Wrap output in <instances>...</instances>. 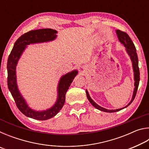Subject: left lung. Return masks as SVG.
I'll use <instances>...</instances> for the list:
<instances>
[{"mask_svg":"<svg viewBox=\"0 0 149 149\" xmlns=\"http://www.w3.org/2000/svg\"><path fill=\"white\" fill-rule=\"evenodd\" d=\"M116 33H117V35L118 37V39H119V41L121 42V43H122L123 45H124L125 47L126 48V50H127L128 54L130 55L131 60H132V61L133 72H134V79H135V87L134 89V91H133L132 99V100H131L129 104H128V105H127L125 107H124V108H126L133 102V100L135 99L136 94H137L139 84L140 73H139V64H138L139 62H138L137 50H136V48L135 47L134 44H133V41H132V39H131L129 35L126 33L125 32L120 31V30H119V29L116 30ZM86 94H87V99L89 100L91 104L93 107L97 108V109L103 111V112H118V111H120V110H122L123 108H120V109H117V110L106 109V108L100 107V106L98 105L97 103H95L94 101H93V100L91 99V98L90 97V96L89 95V93H88L87 90H86Z\"/></svg>","mask_w":149,"mask_h":149,"instance_id":"obj_1","label":"left lung"}]
</instances>
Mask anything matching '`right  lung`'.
I'll list each match as a JSON object with an SVG mask.
<instances>
[{
	"mask_svg": "<svg viewBox=\"0 0 149 149\" xmlns=\"http://www.w3.org/2000/svg\"><path fill=\"white\" fill-rule=\"evenodd\" d=\"M57 31L52 29H41L32 30L19 37L15 42L13 49L10 54L7 62L8 70V87L13 97L18 109L27 117L37 120H46L56 116L64 104L65 93L77 74V70H74L61 77L58 87V99L55 104L50 109L41 112H36L28 107L25 100L22 97L16 84V66L26 45L36 42H46L54 40L56 37Z\"/></svg>",
	"mask_w": 149,
	"mask_h": 149,
	"instance_id": "1",
	"label": "right lung"
}]
</instances>
